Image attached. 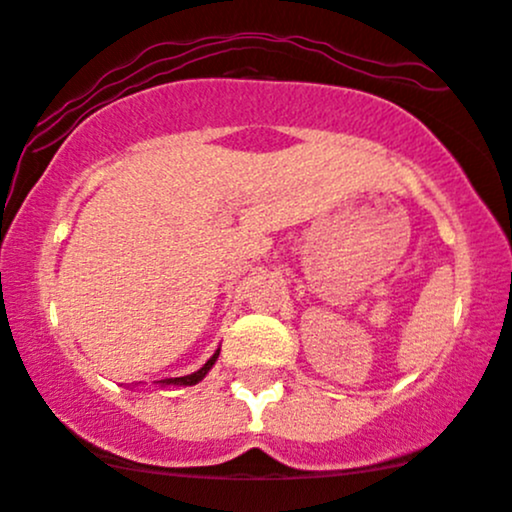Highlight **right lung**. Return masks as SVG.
Instances as JSON below:
<instances>
[{"instance_id":"1","label":"right lung","mask_w":512,"mask_h":512,"mask_svg":"<svg viewBox=\"0 0 512 512\" xmlns=\"http://www.w3.org/2000/svg\"><path fill=\"white\" fill-rule=\"evenodd\" d=\"M217 357H219V350H217V353H214L212 357H209V360L205 362V367H200V369H197V372H193V374H188V377H174V379H162V384H178V386H193V384H197V381H202V379H205V374L209 372V369H212V365H214V362H217Z\"/></svg>"}]
</instances>
